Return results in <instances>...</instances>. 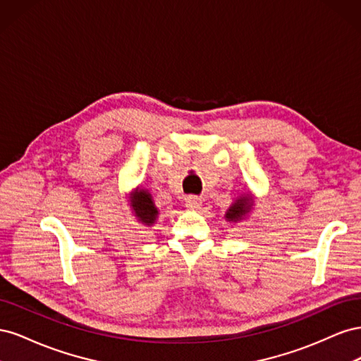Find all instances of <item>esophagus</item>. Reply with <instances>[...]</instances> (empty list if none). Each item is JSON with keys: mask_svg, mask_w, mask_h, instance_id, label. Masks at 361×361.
<instances>
[{"mask_svg": "<svg viewBox=\"0 0 361 361\" xmlns=\"http://www.w3.org/2000/svg\"><path fill=\"white\" fill-rule=\"evenodd\" d=\"M185 206L188 207V209H191V211H199V209H202V206H203V202H202V199H199V197H188L187 199V202H185Z\"/></svg>", "mask_w": 361, "mask_h": 361, "instance_id": "34e87169", "label": "esophagus"}]
</instances>
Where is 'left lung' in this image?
Segmentation results:
<instances>
[{"label":"left lung","instance_id":"obj_1","mask_svg":"<svg viewBox=\"0 0 361 361\" xmlns=\"http://www.w3.org/2000/svg\"><path fill=\"white\" fill-rule=\"evenodd\" d=\"M255 195H251V192H241L235 199V202L228 206V209L224 214V220L228 223H241L253 211L255 206Z\"/></svg>","mask_w":361,"mask_h":361}]
</instances>
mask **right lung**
<instances>
[{
	"mask_svg": "<svg viewBox=\"0 0 361 361\" xmlns=\"http://www.w3.org/2000/svg\"><path fill=\"white\" fill-rule=\"evenodd\" d=\"M128 202L130 206V212H133L135 220L146 227H152L157 224L159 209L155 206L154 199L149 190L137 187L133 192L128 195Z\"/></svg>",
	"mask_w": 361,
	"mask_h": 361,
	"instance_id": "add662e5",
	"label": "right lung"
}]
</instances>
